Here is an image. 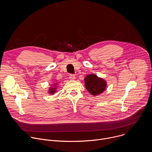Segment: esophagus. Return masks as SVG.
I'll list each match as a JSON object with an SVG mask.
<instances>
[{
    "label": "esophagus",
    "mask_w": 152,
    "mask_h": 152,
    "mask_svg": "<svg viewBox=\"0 0 152 152\" xmlns=\"http://www.w3.org/2000/svg\"><path fill=\"white\" fill-rule=\"evenodd\" d=\"M69 77H70V79H72V80H74V79H75V78H76L75 75H73V74H70V75H69Z\"/></svg>",
    "instance_id": "obj_1"
}]
</instances>
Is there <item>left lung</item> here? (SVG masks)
Segmentation results:
<instances>
[{
	"mask_svg": "<svg viewBox=\"0 0 152 152\" xmlns=\"http://www.w3.org/2000/svg\"><path fill=\"white\" fill-rule=\"evenodd\" d=\"M85 86L93 96L102 93L106 88V82L94 75H89L85 78Z\"/></svg>",
	"mask_w": 152,
	"mask_h": 152,
	"instance_id": "1",
	"label": "left lung"
}]
</instances>
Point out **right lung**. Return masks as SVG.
Here are the masks:
<instances>
[{"mask_svg": "<svg viewBox=\"0 0 152 152\" xmlns=\"http://www.w3.org/2000/svg\"><path fill=\"white\" fill-rule=\"evenodd\" d=\"M55 87H53V88H51V90H50V91H49V92H50V94H53L55 92V88H54Z\"/></svg>", "mask_w": 152, "mask_h": 152, "instance_id": "obj_1", "label": "right lung"}]
</instances>
